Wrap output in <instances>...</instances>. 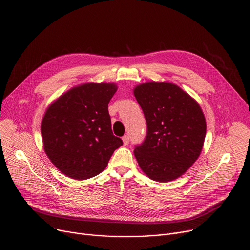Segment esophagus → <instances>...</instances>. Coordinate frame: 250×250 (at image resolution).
<instances>
[{
    "mask_svg": "<svg viewBox=\"0 0 250 250\" xmlns=\"http://www.w3.org/2000/svg\"><path fill=\"white\" fill-rule=\"evenodd\" d=\"M123 143L125 146H127L129 144V137L128 135H124L123 137Z\"/></svg>",
    "mask_w": 250,
    "mask_h": 250,
    "instance_id": "esophagus-1",
    "label": "esophagus"
}]
</instances>
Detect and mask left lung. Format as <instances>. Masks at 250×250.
<instances>
[{
    "label": "left lung",
    "mask_w": 250,
    "mask_h": 250,
    "mask_svg": "<svg viewBox=\"0 0 250 250\" xmlns=\"http://www.w3.org/2000/svg\"><path fill=\"white\" fill-rule=\"evenodd\" d=\"M147 125L133 153L152 180L168 183L186 173L200 155L207 122L198 103L178 85L146 82L133 88Z\"/></svg>",
    "instance_id": "obj_1"
}]
</instances>
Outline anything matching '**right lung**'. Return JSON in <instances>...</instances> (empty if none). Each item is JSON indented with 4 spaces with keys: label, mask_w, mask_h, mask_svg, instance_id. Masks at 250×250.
Segmentation results:
<instances>
[{
    "label": "right lung",
    "mask_w": 250,
    "mask_h": 250,
    "mask_svg": "<svg viewBox=\"0 0 250 250\" xmlns=\"http://www.w3.org/2000/svg\"><path fill=\"white\" fill-rule=\"evenodd\" d=\"M117 89L115 83H82L47 107L41 124L43 150L64 175L77 180L98 175L123 146L107 109Z\"/></svg>",
    "instance_id": "1"
}]
</instances>
